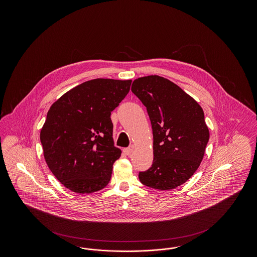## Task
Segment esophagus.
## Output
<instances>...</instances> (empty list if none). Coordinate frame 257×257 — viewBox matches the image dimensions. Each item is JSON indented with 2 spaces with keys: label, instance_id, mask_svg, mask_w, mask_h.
Masks as SVG:
<instances>
[{
  "label": "esophagus",
  "instance_id": "obj_1",
  "mask_svg": "<svg viewBox=\"0 0 257 257\" xmlns=\"http://www.w3.org/2000/svg\"><path fill=\"white\" fill-rule=\"evenodd\" d=\"M133 149H134V147H127V148H124V149H123V152H124L126 155H130V154L132 153Z\"/></svg>",
  "mask_w": 257,
  "mask_h": 257
}]
</instances>
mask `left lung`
I'll list each match as a JSON object with an SVG mask.
<instances>
[{
    "label": "left lung",
    "instance_id": "1",
    "mask_svg": "<svg viewBox=\"0 0 257 257\" xmlns=\"http://www.w3.org/2000/svg\"><path fill=\"white\" fill-rule=\"evenodd\" d=\"M131 90L147 107L153 133V163L140 171V181L152 189H174L191 178L203 159L209 141L203 110L182 88L157 75L136 79Z\"/></svg>",
    "mask_w": 257,
    "mask_h": 257
}]
</instances>
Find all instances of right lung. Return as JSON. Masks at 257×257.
Returning a JSON list of instances; mask_svg holds the SVG:
<instances>
[{
    "label": "right lung",
    "instance_id": "right-lung-1",
    "mask_svg": "<svg viewBox=\"0 0 257 257\" xmlns=\"http://www.w3.org/2000/svg\"><path fill=\"white\" fill-rule=\"evenodd\" d=\"M132 81L94 79L75 86L50 108L40 142L50 171L78 194L105 188L121 155L113 146L110 111L130 90Z\"/></svg>",
    "mask_w": 257,
    "mask_h": 257
}]
</instances>
